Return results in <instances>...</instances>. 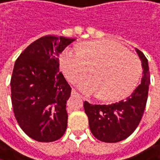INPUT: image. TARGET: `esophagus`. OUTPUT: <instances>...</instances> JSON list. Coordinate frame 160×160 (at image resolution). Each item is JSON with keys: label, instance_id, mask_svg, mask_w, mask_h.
I'll use <instances>...</instances> for the list:
<instances>
[{"label": "esophagus", "instance_id": "34e87169", "mask_svg": "<svg viewBox=\"0 0 160 160\" xmlns=\"http://www.w3.org/2000/svg\"><path fill=\"white\" fill-rule=\"evenodd\" d=\"M71 95H72V96H75V97H79V96H81V95H79V94H78V93L76 90H74V89L72 90V92H71Z\"/></svg>", "mask_w": 160, "mask_h": 160}]
</instances>
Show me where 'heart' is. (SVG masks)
I'll use <instances>...</instances> for the list:
<instances>
[{"label":"heart","mask_w":160,"mask_h":160,"mask_svg":"<svg viewBox=\"0 0 160 160\" xmlns=\"http://www.w3.org/2000/svg\"><path fill=\"white\" fill-rule=\"evenodd\" d=\"M65 77L74 82L89 71L78 85L85 94H99L106 101H116L131 95L138 86L142 73L138 58L118 42L97 40L84 42L82 50L66 48L60 59Z\"/></svg>","instance_id":"heart-1"}]
</instances>
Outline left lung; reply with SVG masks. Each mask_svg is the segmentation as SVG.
Instances as JSON below:
<instances>
[{
  "instance_id": "8db88e82",
  "label": "left lung",
  "mask_w": 160,
  "mask_h": 160,
  "mask_svg": "<svg viewBox=\"0 0 160 160\" xmlns=\"http://www.w3.org/2000/svg\"><path fill=\"white\" fill-rule=\"evenodd\" d=\"M141 61L143 76L140 84L124 100L108 105L91 104L84 101L85 114L89 119V127L93 136L103 142H118L127 138L139 124L150 84V72L144 54L136 48Z\"/></svg>"
}]
</instances>
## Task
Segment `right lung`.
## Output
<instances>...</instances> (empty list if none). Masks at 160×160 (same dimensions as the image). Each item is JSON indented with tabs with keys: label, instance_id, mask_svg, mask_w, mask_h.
Wrapping results in <instances>:
<instances>
[{
	"label": "right lung",
	"instance_id": "1",
	"mask_svg": "<svg viewBox=\"0 0 160 160\" xmlns=\"http://www.w3.org/2000/svg\"><path fill=\"white\" fill-rule=\"evenodd\" d=\"M76 39L47 35L28 45L11 77V100L22 131L40 142L61 138L67 127L71 87L59 66V55Z\"/></svg>",
	"mask_w": 160,
	"mask_h": 160
}]
</instances>
